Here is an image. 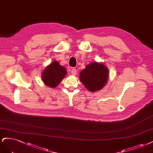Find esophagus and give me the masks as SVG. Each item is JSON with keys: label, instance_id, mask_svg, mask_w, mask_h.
Returning <instances> with one entry per match:
<instances>
[{"label": "esophagus", "instance_id": "34e87169", "mask_svg": "<svg viewBox=\"0 0 153 153\" xmlns=\"http://www.w3.org/2000/svg\"><path fill=\"white\" fill-rule=\"evenodd\" d=\"M71 74L73 76H76L77 74V71L75 69V68H73V69H72V71H71Z\"/></svg>", "mask_w": 153, "mask_h": 153}]
</instances>
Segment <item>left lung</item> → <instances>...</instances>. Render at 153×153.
Wrapping results in <instances>:
<instances>
[{
    "label": "left lung",
    "instance_id": "left-lung-1",
    "mask_svg": "<svg viewBox=\"0 0 153 153\" xmlns=\"http://www.w3.org/2000/svg\"><path fill=\"white\" fill-rule=\"evenodd\" d=\"M109 69L103 63L91 62L81 71L79 79L90 92H95L103 88L109 79Z\"/></svg>",
    "mask_w": 153,
    "mask_h": 153
}]
</instances>
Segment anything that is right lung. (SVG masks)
Wrapping results in <instances>:
<instances>
[{"label": "right lung", "instance_id": "1", "mask_svg": "<svg viewBox=\"0 0 153 153\" xmlns=\"http://www.w3.org/2000/svg\"><path fill=\"white\" fill-rule=\"evenodd\" d=\"M67 72L65 67L55 60L44 69L42 73V80L46 86L55 88L65 77Z\"/></svg>", "mask_w": 153, "mask_h": 153}]
</instances>
